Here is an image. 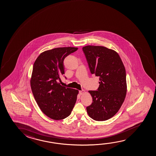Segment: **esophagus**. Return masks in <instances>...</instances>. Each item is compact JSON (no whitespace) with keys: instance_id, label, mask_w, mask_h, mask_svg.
<instances>
[{"instance_id":"1","label":"esophagus","mask_w":156,"mask_h":156,"mask_svg":"<svg viewBox=\"0 0 156 156\" xmlns=\"http://www.w3.org/2000/svg\"><path fill=\"white\" fill-rule=\"evenodd\" d=\"M84 93H85V90H81L79 91V94H80V95H82L83 94H84Z\"/></svg>"}]
</instances>
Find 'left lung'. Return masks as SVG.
Wrapping results in <instances>:
<instances>
[{"mask_svg": "<svg viewBox=\"0 0 156 156\" xmlns=\"http://www.w3.org/2000/svg\"><path fill=\"white\" fill-rule=\"evenodd\" d=\"M92 74L99 77L97 90H89L93 99L86 107L93 120H108L118 113L126 94V73L118 52L102 46L83 47Z\"/></svg>", "mask_w": 156, "mask_h": 156, "instance_id": "obj_1", "label": "left lung"}]
</instances>
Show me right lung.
Here are the masks:
<instances>
[{"label": "right lung", "instance_id": "right-lung-1", "mask_svg": "<svg viewBox=\"0 0 156 156\" xmlns=\"http://www.w3.org/2000/svg\"><path fill=\"white\" fill-rule=\"evenodd\" d=\"M78 48L61 47L42 52L33 68L30 86L38 107L48 117L63 120L70 115L77 101L79 91L62 86L64 74L63 61Z\"/></svg>", "mask_w": 156, "mask_h": 156}]
</instances>
